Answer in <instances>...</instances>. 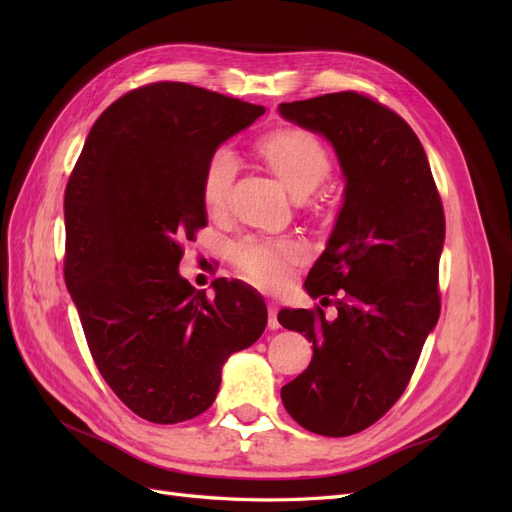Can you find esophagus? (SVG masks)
Here are the masks:
<instances>
[{
    "instance_id": "34e87169",
    "label": "esophagus",
    "mask_w": 512,
    "mask_h": 512,
    "mask_svg": "<svg viewBox=\"0 0 512 512\" xmlns=\"http://www.w3.org/2000/svg\"><path fill=\"white\" fill-rule=\"evenodd\" d=\"M267 309H269V329L277 331L280 329V322H277V312H280V307H277L275 301H269Z\"/></svg>"
}]
</instances>
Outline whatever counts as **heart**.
<instances>
[{"label":"heart","mask_w":512,"mask_h":512,"mask_svg":"<svg viewBox=\"0 0 512 512\" xmlns=\"http://www.w3.org/2000/svg\"><path fill=\"white\" fill-rule=\"evenodd\" d=\"M256 151L297 198L314 194L331 173L327 149L312 132L301 128H280L262 136ZM237 173L239 158L230 147L222 145L209 153L200 181V200L211 215L228 211ZM230 260L245 280L258 288L277 290L288 282L290 269L303 260V247L292 239L247 237L230 247Z\"/></svg>","instance_id":"obj_1"}]
</instances>
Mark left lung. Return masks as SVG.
I'll list each match as a JSON object with an SVG mask.
<instances>
[{
  "label": "left lung",
  "instance_id": "1",
  "mask_svg": "<svg viewBox=\"0 0 512 512\" xmlns=\"http://www.w3.org/2000/svg\"><path fill=\"white\" fill-rule=\"evenodd\" d=\"M280 115L327 138L346 179L327 247L305 280L312 299L335 297L337 316L327 320L320 307L277 314L314 344L282 401L301 427L344 438L391 410L436 327L442 200L421 141L376 100L339 91L284 102Z\"/></svg>",
  "mask_w": 512,
  "mask_h": 512
}]
</instances>
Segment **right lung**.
Masks as SVG:
<instances>
[{
  "label": "right lung",
  "mask_w": 512,
  "mask_h": 512,
  "mask_svg": "<svg viewBox=\"0 0 512 512\" xmlns=\"http://www.w3.org/2000/svg\"><path fill=\"white\" fill-rule=\"evenodd\" d=\"M262 113L188 83L138 87L98 117L70 175L68 292L102 378L145 421L203 414L228 356L267 327L252 286L220 277L209 299L179 275L181 243L207 226L209 153Z\"/></svg>",
  "instance_id": "obj_1"
}]
</instances>
